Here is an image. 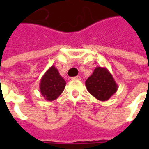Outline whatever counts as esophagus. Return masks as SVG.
Masks as SVG:
<instances>
[{
	"instance_id": "1",
	"label": "esophagus",
	"mask_w": 149,
	"mask_h": 149,
	"mask_svg": "<svg viewBox=\"0 0 149 149\" xmlns=\"http://www.w3.org/2000/svg\"><path fill=\"white\" fill-rule=\"evenodd\" d=\"M72 80H81V77H80V76H77V77H72Z\"/></svg>"
}]
</instances>
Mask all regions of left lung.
Here are the masks:
<instances>
[{
    "mask_svg": "<svg viewBox=\"0 0 149 149\" xmlns=\"http://www.w3.org/2000/svg\"><path fill=\"white\" fill-rule=\"evenodd\" d=\"M88 93L100 101L109 99L117 91L118 85L112 75L104 67H97L85 81Z\"/></svg>",
    "mask_w": 149,
    "mask_h": 149,
    "instance_id": "1",
    "label": "left lung"
}]
</instances>
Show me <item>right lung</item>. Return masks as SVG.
<instances>
[{
    "mask_svg": "<svg viewBox=\"0 0 149 149\" xmlns=\"http://www.w3.org/2000/svg\"><path fill=\"white\" fill-rule=\"evenodd\" d=\"M66 85L64 78L55 66H51L45 72L40 82V90L44 98L49 101L56 100L62 93Z\"/></svg>",
    "mask_w": 149,
    "mask_h": 149,
    "instance_id": "right-lung-1",
    "label": "right lung"
}]
</instances>
